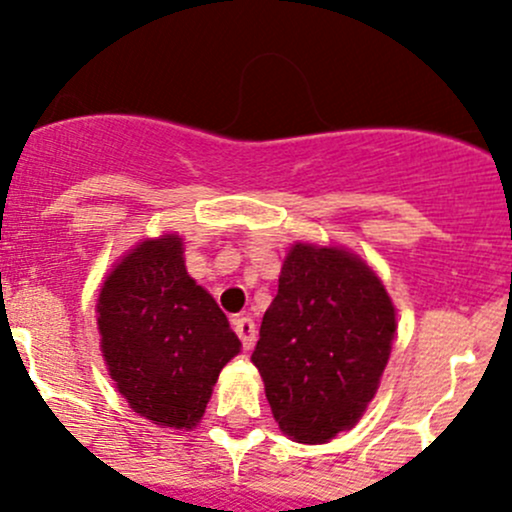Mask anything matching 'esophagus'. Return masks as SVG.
<instances>
[{
  "instance_id": "esophagus-1",
  "label": "esophagus",
  "mask_w": 512,
  "mask_h": 512,
  "mask_svg": "<svg viewBox=\"0 0 512 512\" xmlns=\"http://www.w3.org/2000/svg\"><path fill=\"white\" fill-rule=\"evenodd\" d=\"M232 329H235V334L240 337L242 349H247V352H250V349L255 347V342H257L255 322H252L250 317H235V319H232Z\"/></svg>"
}]
</instances>
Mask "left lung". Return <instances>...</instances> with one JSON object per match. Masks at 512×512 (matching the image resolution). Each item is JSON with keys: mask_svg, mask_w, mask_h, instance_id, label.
Masks as SVG:
<instances>
[{"mask_svg": "<svg viewBox=\"0 0 512 512\" xmlns=\"http://www.w3.org/2000/svg\"><path fill=\"white\" fill-rule=\"evenodd\" d=\"M394 332L391 297L361 257L297 242L252 352L282 431L327 443L354 428L379 389Z\"/></svg>", "mask_w": 512, "mask_h": 512, "instance_id": "left-lung-1", "label": "left lung"}]
</instances>
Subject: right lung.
<instances>
[{"label": "right lung", "mask_w": 512, "mask_h": 512, "mask_svg": "<svg viewBox=\"0 0 512 512\" xmlns=\"http://www.w3.org/2000/svg\"><path fill=\"white\" fill-rule=\"evenodd\" d=\"M96 312L108 374L128 406L158 426H198L240 339L185 270L183 240L133 247L103 282Z\"/></svg>", "instance_id": "1"}]
</instances>
